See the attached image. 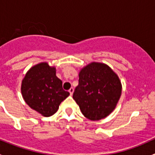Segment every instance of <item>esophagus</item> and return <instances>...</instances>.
I'll use <instances>...</instances> for the list:
<instances>
[{
    "label": "esophagus",
    "instance_id": "1",
    "mask_svg": "<svg viewBox=\"0 0 155 155\" xmlns=\"http://www.w3.org/2000/svg\"><path fill=\"white\" fill-rule=\"evenodd\" d=\"M73 91H74V89H73V87H70V90H69V92H70V95H73Z\"/></svg>",
    "mask_w": 155,
    "mask_h": 155
}]
</instances>
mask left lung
<instances>
[{
  "instance_id": "1",
  "label": "left lung",
  "mask_w": 155,
  "mask_h": 155,
  "mask_svg": "<svg viewBox=\"0 0 155 155\" xmlns=\"http://www.w3.org/2000/svg\"><path fill=\"white\" fill-rule=\"evenodd\" d=\"M79 78L73 97L84 116L98 121L110 115L122 90L118 75L106 64L91 62L81 69Z\"/></svg>"
}]
</instances>
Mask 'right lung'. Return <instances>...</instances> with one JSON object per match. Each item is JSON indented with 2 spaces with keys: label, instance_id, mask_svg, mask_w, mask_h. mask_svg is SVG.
<instances>
[{
  "label": "right lung",
  "instance_id": "right-lung-1",
  "mask_svg": "<svg viewBox=\"0 0 155 155\" xmlns=\"http://www.w3.org/2000/svg\"><path fill=\"white\" fill-rule=\"evenodd\" d=\"M21 91L26 104L44 117L58 111L59 105L70 95L56 76V68L47 62L31 67L21 81Z\"/></svg>",
  "mask_w": 155,
  "mask_h": 155
}]
</instances>
